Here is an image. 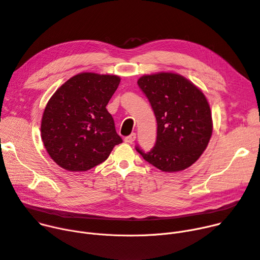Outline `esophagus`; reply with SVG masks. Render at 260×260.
<instances>
[{"instance_id":"1","label":"esophagus","mask_w":260,"mask_h":260,"mask_svg":"<svg viewBox=\"0 0 260 260\" xmlns=\"http://www.w3.org/2000/svg\"><path fill=\"white\" fill-rule=\"evenodd\" d=\"M136 140V134H131L129 136H127V137H125V139H124V142H126V143H129V144H132L134 141Z\"/></svg>"}]
</instances>
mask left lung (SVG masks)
I'll use <instances>...</instances> for the list:
<instances>
[{
  "mask_svg": "<svg viewBox=\"0 0 260 260\" xmlns=\"http://www.w3.org/2000/svg\"><path fill=\"white\" fill-rule=\"evenodd\" d=\"M138 84L157 119V141L143 159L164 172L184 170L208 146L213 122L209 102L198 86L174 72L143 75Z\"/></svg>",
  "mask_w": 260,
  "mask_h": 260,
  "instance_id": "8db88e82",
  "label": "left lung"
}]
</instances>
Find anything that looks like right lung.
I'll list each match as a JSON object with an SVG mask.
<instances>
[{"label":"right lung","mask_w":260,"mask_h":260,"mask_svg":"<svg viewBox=\"0 0 260 260\" xmlns=\"http://www.w3.org/2000/svg\"><path fill=\"white\" fill-rule=\"evenodd\" d=\"M119 83L117 75L82 72L68 79L49 99L41 136L58 166L86 171L106 161L122 142L106 108Z\"/></svg>","instance_id":"right-lung-1"}]
</instances>
